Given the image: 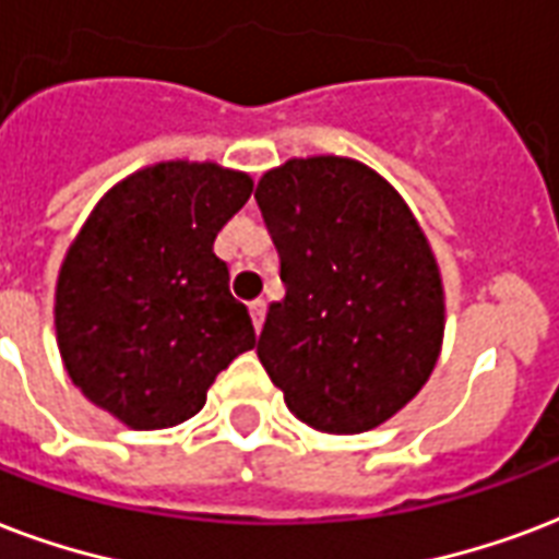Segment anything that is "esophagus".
Segmentation results:
<instances>
[{
  "label": "esophagus",
  "instance_id": "obj_1",
  "mask_svg": "<svg viewBox=\"0 0 559 559\" xmlns=\"http://www.w3.org/2000/svg\"><path fill=\"white\" fill-rule=\"evenodd\" d=\"M249 313H251V322H254V331H261V328H263V317H266V301H263V298H258V301H251Z\"/></svg>",
  "mask_w": 559,
  "mask_h": 559
}]
</instances>
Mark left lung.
I'll return each mask as SVG.
<instances>
[{
	"mask_svg": "<svg viewBox=\"0 0 559 559\" xmlns=\"http://www.w3.org/2000/svg\"><path fill=\"white\" fill-rule=\"evenodd\" d=\"M281 258L284 298L258 357L289 413L325 433H360L431 378L442 281L404 199L352 157H293L254 193Z\"/></svg>",
	"mask_w": 559,
	"mask_h": 559,
	"instance_id": "obj_1",
	"label": "left lung"
}]
</instances>
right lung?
<instances>
[{
	"label": "right lung",
	"instance_id": "obj_1",
	"mask_svg": "<svg viewBox=\"0 0 559 559\" xmlns=\"http://www.w3.org/2000/svg\"><path fill=\"white\" fill-rule=\"evenodd\" d=\"M251 178L169 160L110 190L67 251L55 293L58 348L72 383L134 431L173 428L254 346L246 305L213 254L249 202Z\"/></svg>",
	"mask_w": 559,
	"mask_h": 559
}]
</instances>
